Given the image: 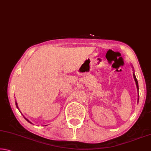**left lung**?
Instances as JSON below:
<instances>
[{"label":"left lung","mask_w":151,"mask_h":151,"mask_svg":"<svg viewBox=\"0 0 151 151\" xmlns=\"http://www.w3.org/2000/svg\"><path fill=\"white\" fill-rule=\"evenodd\" d=\"M133 77L134 78V81L136 82V85H137V90H138V93H139V85H138V81H137V79L136 78V76H135L134 73H133ZM138 97H139V96H138ZM139 98H138V103H139Z\"/></svg>","instance_id":"1"}]
</instances>
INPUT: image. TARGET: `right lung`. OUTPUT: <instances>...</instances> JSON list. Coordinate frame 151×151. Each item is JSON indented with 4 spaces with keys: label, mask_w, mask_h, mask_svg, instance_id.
Returning a JSON list of instances; mask_svg holds the SVG:
<instances>
[{
    "label": "right lung",
    "mask_w": 151,
    "mask_h": 151,
    "mask_svg": "<svg viewBox=\"0 0 151 151\" xmlns=\"http://www.w3.org/2000/svg\"><path fill=\"white\" fill-rule=\"evenodd\" d=\"M16 106H17V109H19V107H18V105H17V102H16ZM24 118L25 119H26V121H27L28 122H30V123H31V124H32V122H30V121H29V120H28V119H27V118H25V117H24Z\"/></svg>",
    "instance_id": "right-lung-1"
}]
</instances>
